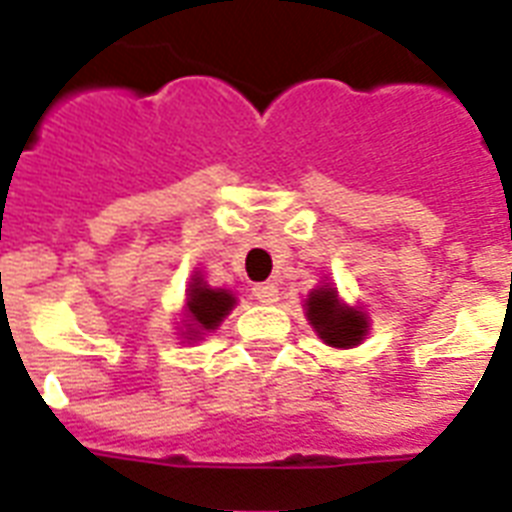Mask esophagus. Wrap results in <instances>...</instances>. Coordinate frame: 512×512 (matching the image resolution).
<instances>
[{
    "label": "esophagus",
    "mask_w": 512,
    "mask_h": 512,
    "mask_svg": "<svg viewBox=\"0 0 512 512\" xmlns=\"http://www.w3.org/2000/svg\"><path fill=\"white\" fill-rule=\"evenodd\" d=\"M252 295H255L257 303H263V305H271L279 300V289H276V284H255V289H252Z\"/></svg>",
    "instance_id": "34e87169"
}]
</instances>
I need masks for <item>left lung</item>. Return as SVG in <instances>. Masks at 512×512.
Instances as JSON below:
<instances>
[{
	"label": "left lung",
	"instance_id": "8db88e82",
	"mask_svg": "<svg viewBox=\"0 0 512 512\" xmlns=\"http://www.w3.org/2000/svg\"><path fill=\"white\" fill-rule=\"evenodd\" d=\"M305 316L329 348H353L369 332L366 313L340 303L337 289L332 284H321L313 289L305 300Z\"/></svg>",
	"mask_w": 512,
	"mask_h": 512
}]
</instances>
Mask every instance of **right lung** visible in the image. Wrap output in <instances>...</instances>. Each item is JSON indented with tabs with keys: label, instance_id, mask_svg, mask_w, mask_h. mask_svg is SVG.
Returning a JSON list of instances; mask_svg holds the SVG:
<instances>
[{
	"label": "right lung",
	"instance_id": "obj_1",
	"mask_svg": "<svg viewBox=\"0 0 512 512\" xmlns=\"http://www.w3.org/2000/svg\"><path fill=\"white\" fill-rule=\"evenodd\" d=\"M185 295V340H199L204 332L220 327V321L236 305V297L228 289H212L199 273L191 276Z\"/></svg>",
	"mask_w": 512,
	"mask_h": 512
}]
</instances>
